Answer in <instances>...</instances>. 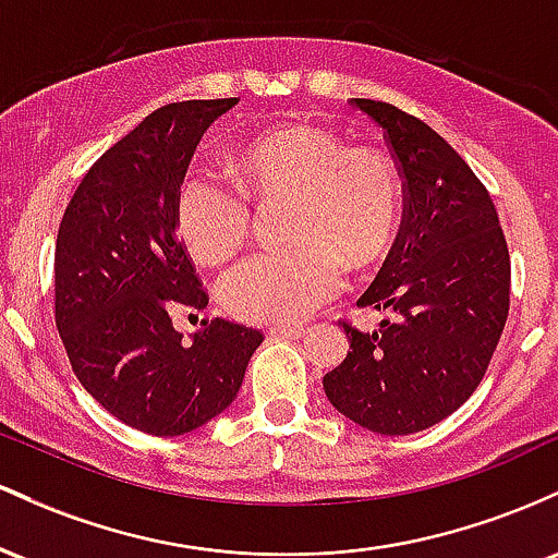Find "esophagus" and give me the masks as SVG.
Listing matches in <instances>:
<instances>
[{
  "instance_id": "obj_1",
  "label": "esophagus",
  "mask_w": 558,
  "mask_h": 558,
  "mask_svg": "<svg viewBox=\"0 0 558 558\" xmlns=\"http://www.w3.org/2000/svg\"><path fill=\"white\" fill-rule=\"evenodd\" d=\"M303 335V327H268V337H281V340H298Z\"/></svg>"
}]
</instances>
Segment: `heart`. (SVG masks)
I'll return each instance as SVG.
<instances>
[{
  "mask_svg": "<svg viewBox=\"0 0 558 558\" xmlns=\"http://www.w3.org/2000/svg\"><path fill=\"white\" fill-rule=\"evenodd\" d=\"M240 184L213 171L184 173L173 218L199 263H223L247 245L255 197L290 203L284 236L290 247L266 250L221 281L231 316L287 327L327 305L345 281V266L366 268L385 258L403 213L396 162L374 147H348L337 131L292 123L255 136L236 155Z\"/></svg>",
  "mask_w": 558,
  "mask_h": 558,
  "instance_id": "b5f03b06",
  "label": "heart"
}]
</instances>
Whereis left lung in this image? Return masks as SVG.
Returning a JSON list of instances; mask_svg holds the SVG:
<instances>
[{
    "instance_id": "obj_1",
    "label": "left lung",
    "mask_w": 558,
    "mask_h": 558,
    "mask_svg": "<svg viewBox=\"0 0 558 558\" xmlns=\"http://www.w3.org/2000/svg\"><path fill=\"white\" fill-rule=\"evenodd\" d=\"M381 126L403 177V223L359 298L387 311L377 331L342 322L348 359L324 377L340 414L379 435H411L453 414L496 353L511 258L490 192L437 131L396 105L350 99Z\"/></svg>"
}]
</instances>
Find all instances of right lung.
Wrapping results in <instances>:
<instances>
[{"instance_id": "1", "label": "right lung", "mask_w": 558, "mask_h": 558, "mask_svg": "<svg viewBox=\"0 0 558 558\" xmlns=\"http://www.w3.org/2000/svg\"><path fill=\"white\" fill-rule=\"evenodd\" d=\"M240 102L162 105L84 173L54 245V324L86 392L147 435L203 427L236 398L258 329L213 318L195 340L179 308L208 292L177 234L173 199L205 129Z\"/></svg>"}]
</instances>
